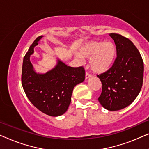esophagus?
Masks as SVG:
<instances>
[{
    "label": "esophagus",
    "instance_id": "obj_1",
    "mask_svg": "<svg viewBox=\"0 0 149 149\" xmlns=\"http://www.w3.org/2000/svg\"><path fill=\"white\" fill-rule=\"evenodd\" d=\"M85 77H86V79H87V78H88V77H91V74H89L88 72H86V75H85Z\"/></svg>",
    "mask_w": 149,
    "mask_h": 149
}]
</instances>
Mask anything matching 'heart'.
<instances>
[{
	"label": "heart",
	"mask_w": 149,
	"mask_h": 149,
	"mask_svg": "<svg viewBox=\"0 0 149 149\" xmlns=\"http://www.w3.org/2000/svg\"><path fill=\"white\" fill-rule=\"evenodd\" d=\"M80 55L91 57L90 66L94 72L103 73L113 63L116 56V47L111 42H91L81 48Z\"/></svg>",
	"instance_id": "1"
}]
</instances>
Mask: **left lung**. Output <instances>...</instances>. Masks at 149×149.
<instances>
[{"label": "left lung", "mask_w": 149, "mask_h": 149, "mask_svg": "<svg viewBox=\"0 0 149 149\" xmlns=\"http://www.w3.org/2000/svg\"><path fill=\"white\" fill-rule=\"evenodd\" d=\"M117 49V57L105 72L97 75L102 84L98 100L109 111L126 107L139 94L143 83V60L137 48L128 38L111 33Z\"/></svg>", "instance_id": "8db88e82"}]
</instances>
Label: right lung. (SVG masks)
Masks as SVG:
<instances>
[{
	"label": "right lung",
	"instance_id": "obj_1",
	"mask_svg": "<svg viewBox=\"0 0 149 149\" xmlns=\"http://www.w3.org/2000/svg\"><path fill=\"white\" fill-rule=\"evenodd\" d=\"M42 37L33 41L24 56L22 86L27 97L38 109L48 116H59L68 110L75 86L84 80L85 70L83 66L73 68L58 61L57 65L47 74L35 73L30 56Z\"/></svg>",
	"mask_w": 149,
	"mask_h": 149
}]
</instances>
